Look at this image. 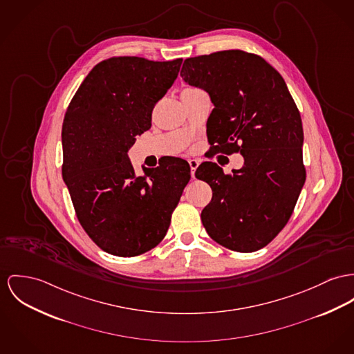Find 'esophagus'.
Here are the masks:
<instances>
[{"label":"esophagus","instance_id":"1","mask_svg":"<svg viewBox=\"0 0 354 354\" xmlns=\"http://www.w3.org/2000/svg\"><path fill=\"white\" fill-rule=\"evenodd\" d=\"M189 164H190L191 176L195 178V171H196V168H198V165H199V162H198L196 159H190Z\"/></svg>","mask_w":354,"mask_h":354}]
</instances>
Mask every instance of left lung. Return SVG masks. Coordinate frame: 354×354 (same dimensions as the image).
Masks as SVG:
<instances>
[{
	"mask_svg": "<svg viewBox=\"0 0 354 354\" xmlns=\"http://www.w3.org/2000/svg\"><path fill=\"white\" fill-rule=\"evenodd\" d=\"M180 77L214 104L207 121L213 147L244 156L232 174L212 162L198 167L195 176L213 190L202 223L230 250H259L286 226L306 180L297 104L270 63L241 50L189 57Z\"/></svg>",
	"mask_w": 354,
	"mask_h": 354,
	"instance_id": "obj_1",
	"label": "left lung"
}]
</instances>
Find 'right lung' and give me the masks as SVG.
I'll use <instances>...</instances> for the list:
<instances>
[{
  "mask_svg": "<svg viewBox=\"0 0 354 354\" xmlns=\"http://www.w3.org/2000/svg\"><path fill=\"white\" fill-rule=\"evenodd\" d=\"M182 59L114 56L98 63L73 97L62 128L63 180L82 227L102 250L133 257L159 244L190 180L169 158L137 175L128 158L151 128L152 110L178 78Z\"/></svg>",
  "mask_w": 354,
  "mask_h": 354,
  "instance_id": "obj_1",
  "label": "right lung"
}]
</instances>
